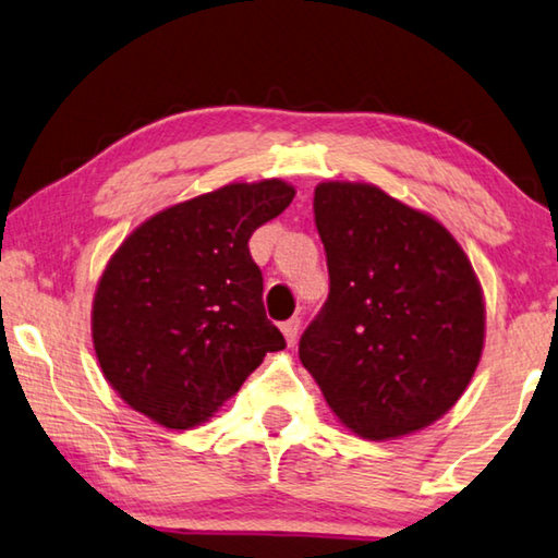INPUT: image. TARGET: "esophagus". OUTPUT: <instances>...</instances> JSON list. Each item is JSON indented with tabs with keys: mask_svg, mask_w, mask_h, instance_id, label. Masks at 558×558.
I'll list each match as a JSON object with an SVG mask.
<instances>
[{
	"mask_svg": "<svg viewBox=\"0 0 558 558\" xmlns=\"http://www.w3.org/2000/svg\"><path fill=\"white\" fill-rule=\"evenodd\" d=\"M299 328H301V318H299V316L289 318V322L281 324V333H284V339H287L289 345L296 343V339H299Z\"/></svg>",
	"mask_w": 558,
	"mask_h": 558,
	"instance_id": "1",
	"label": "esophagus"
}]
</instances>
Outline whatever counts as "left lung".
Masks as SVG:
<instances>
[{
	"label": "left lung",
	"instance_id": "left-lung-1",
	"mask_svg": "<svg viewBox=\"0 0 558 558\" xmlns=\"http://www.w3.org/2000/svg\"><path fill=\"white\" fill-rule=\"evenodd\" d=\"M314 217L328 299L301 336V363L365 440L423 430L458 403L485 345L468 254L437 219L368 182H322Z\"/></svg>",
	"mask_w": 558,
	"mask_h": 558
}]
</instances>
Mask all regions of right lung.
Returning <instances> with one entry per match:
<instances>
[{
  "label": "right lung",
  "mask_w": 558,
  "mask_h": 558,
  "mask_svg": "<svg viewBox=\"0 0 558 558\" xmlns=\"http://www.w3.org/2000/svg\"><path fill=\"white\" fill-rule=\"evenodd\" d=\"M284 180L232 182L172 205L125 236L90 314L100 371L128 405L170 430L213 417L269 351L252 232L284 213Z\"/></svg>",
  "instance_id": "add662e5"
}]
</instances>
